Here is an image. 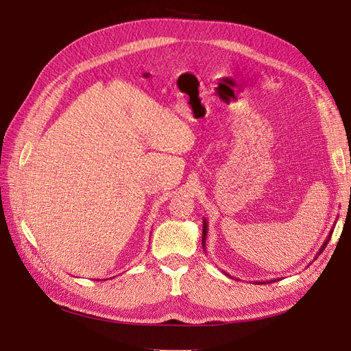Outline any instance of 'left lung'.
Here are the masks:
<instances>
[{"mask_svg": "<svg viewBox=\"0 0 351 351\" xmlns=\"http://www.w3.org/2000/svg\"><path fill=\"white\" fill-rule=\"evenodd\" d=\"M202 230H204V231H202V246H204V249H205V241H206V234H208V222H206V219H204V228H202ZM332 231L334 230H331V231H329V234H328V237L325 239V241L322 243V246H321V249H319V252H317L316 253V256L313 258V261H316L317 259V256H319V254L324 252V249L326 247V244H328V241L329 240H331V236H332ZM311 265V263H309ZM309 265H307V267H309ZM226 275H227V277H230L231 278V275H228L227 272H224ZM275 281H278V278L277 280H271V281H267V282H275ZM265 282V281H263ZM256 284H259L258 281H256Z\"/></svg>", "mask_w": 351, "mask_h": 351, "instance_id": "obj_1", "label": "left lung"}]
</instances>
